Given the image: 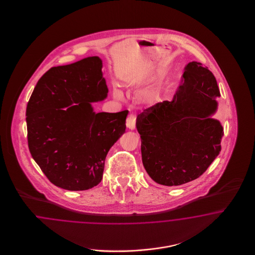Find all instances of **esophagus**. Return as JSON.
Instances as JSON below:
<instances>
[{"label": "esophagus", "mask_w": 255, "mask_h": 255, "mask_svg": "<svg viewBox=\"0 0 255 255\" xmlns=\"http://www.w3.org/2000/svg\"><path fill=\"white\" fill-rule=\"evenodd\" d=\"M135 120H136V116H135V115L131 114V115H129V116H128L127 121H126V125H127V127H128L129 129H131V130H133V129H134V126H135Z\"/></svg>", "instance_id": "34e87169"}]
</instances>
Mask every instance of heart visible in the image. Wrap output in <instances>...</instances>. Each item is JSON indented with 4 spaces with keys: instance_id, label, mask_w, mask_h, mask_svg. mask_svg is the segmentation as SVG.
Masks as SVG:
<instances>
[{
    "instance_id": "1",
    "label": "heart",
    "mask_w": 255,
    "mask_h": 255,
    "mask_svg": "<svg viewBox=\"0 0 255 255\" xmlns=\"http://www.w3.org/2000/svg\"><path fill=\"white\" fill-rule=\"evenodd\" d=\"M114 94H115L116 97H119V98L122 97V93H121L119 90H115V91H114Z\"/></svg>"
}]
</instances>
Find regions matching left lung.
Masks as SVG:
<instances>
[{"instance_id":"left-lung-1","label":"left lung","mask_w":255,"mask_h":255,"mask_svg":"<svg viewBox=\"0 0 255 255\" xmlns=\"http://www.w3.org/2000/svg\"><path fill=\"white\" fill-rule=\"evenodd\" d=\"M171 101L158 102L136 118L142 163L159 184L181 185L202 176L221 151L224 130L210 118L220 97L213 73L201 63L184 69Z\"/></svg>"}]
</instances>
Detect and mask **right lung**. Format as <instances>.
Segmentation results:
<instances>
[{
	"instance_id": "add662e5",
	"label": "right lung",
	"mask_w": 255,
	"mask_h": 255,
	"mask_svg": "<svg viewBox=\"0 0 255 255\" xmlns=\"http://www.w3.org/2000/svg\"><path fill=\"white\" fill-rule=\"evenodd\" d=\"M101 69L97 56L50 68L26 106L29 152L49 182L63 189L87 190L101 182L110 148L126 129L127 110L93 111L91 102L108 94Z\"/></svg>"
}]
</instances>
